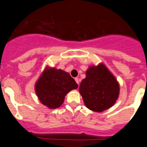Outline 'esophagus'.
<instances>
[{
  "label": "esophagus",
  "instance_id": "esophagus-1",
  "mask_svg": "<svg viewBox=\"0 0 147 147\" xmlns=\"http://www.w3.org/2000/svg\"><path fill=\"white\" fill-rule=\"evenodd\" d=\"M75 81H76V82L79 84V79H78V78H75Z\"/></svg>",
  "mask_w": 147,
  "mask_h": 147
}]
</instances>
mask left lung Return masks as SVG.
<instances>
[{
	"instance_id": "8db88e82",
	"label": "left lung",
	"mask_w": 147,
	"mask_h": 147,
	"mask_svg": "<svg viewBox=\"0 0 147 147\" xmlns=\"http://www.w3.org/2000/svg\"><path fill=\"white\" fill-rule=\"evenodd\" d=\"M80 92L85 106L101 112L113 106L119 94V84L105 65L91 66L80 86Z\"/></svg>"
}]
</instances>
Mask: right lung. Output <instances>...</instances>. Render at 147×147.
Masks as SVG:
<instances>
[{
    "instance_id": "right-lung-1",
    "label": "right lung",
    "mask_w": 147,
    "mask_h": 147,
    "mask_svg": "<svg viewBox=\"0 0 147 147\" xmlns=\"http://www.w3.org/2000/svg\"><path fill=\"white\" fill-rule=\"evenodd\" d=\"M78 87V84L68 72L46 67L35 83V90L42 105L56 109L63 103L65 95Z\"/></svg>"
}]
</instances>
